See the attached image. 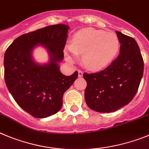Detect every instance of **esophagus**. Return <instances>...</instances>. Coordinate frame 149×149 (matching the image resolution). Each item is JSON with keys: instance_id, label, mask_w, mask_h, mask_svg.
Instances as JSON below:
<instances>
[{"instance_id": "obj_1", "label": "esophagus", "mask_w": 149, "mask_h": 149, "mask_svg": "<svg viewBox=\"0 0 149 149\" xmlns=\"http://www.w3.org/2000/svg\"><path fill=\"white\" fill-rule=\"evenodd\" d=\"M77 72H78V77H83V75H84V72L80 70H77Z\"/></svg>"}]
</instances>
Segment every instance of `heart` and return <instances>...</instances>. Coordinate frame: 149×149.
<instances>
[{"label":"heart","mask_w":149,"mask_h":149,"mask_svg":"<svg viewBox=\"0 0 149 149\" xmlns=\"http://www.w3.org/2000/svg\"><path fill=\"white\" fill-rule=\"evenodd\" d=\"M120 50L119 39L113 32L86 28L80 30L65 48V58L75 62L77 54H83L82 61L86 69L98 71L111 63Z\"/></svg>","instance_id":"heart-1"}]
</instances>
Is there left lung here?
<instances>
[{
  "label": "left lung",
  "instance_id": "8db88e82",
  "mask_svg": "<svg viewBox=\"0 0 149 149\" xmlns=\"http://www.w3.org/2000/svg\"><path fill=\"white\" fill-rule=\"evenodd\" d=\"M120 54L104 70L84 73L87 106L97 112H114L126 106L137 93L143 75V57L133 38L116 31Z\"/></svg>",
  "mask_w": 149,
  "mask_h": 149
}]
</instances>
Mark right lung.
Instances as JSON below:
<instances>
[{"mask_svg":"<svg viewBox=\"0 0 149 149\" xmlns=\"http://www.w3.org/2000/svg\"><path fill=\"white\" fill-rule=\"evenodd\" d=\"M69 26H48L16 38L4 54V79L16 103L33 117L45 118L61 110L63 94L78 73L65 76L60 71ZM39 45L49 54L48 63L34 61L32 52Z\"/></svg>","mask_w":149,"mask_h":149,"instance_id":"1","label":"right lung"}]
</instances>
